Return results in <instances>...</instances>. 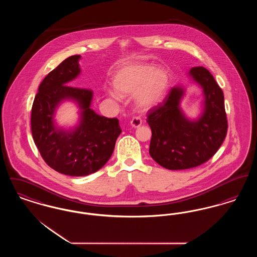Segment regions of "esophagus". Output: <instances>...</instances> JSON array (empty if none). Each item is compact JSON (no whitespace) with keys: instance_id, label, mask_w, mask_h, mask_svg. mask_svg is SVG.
Listing matches in <instances>:
<instances>
[{"instance_id":"34e87169","label":"esophagus","mask_w":257,"mask_h":257,"mask_svg":"<svg viewBox=\"0 0 257 257\" xmlns=\"http://www.w3.org/2000/svg\"><path fill=\"white\" fill-rule=\"evenodd\" d=\"M131 126L132 127H134V128H138V127H140L141 125H142V119L140 118V117H133V119L131 120Z\"/></svg>"}]
</instances>
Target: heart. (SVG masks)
<instances>
[{
    "label": "heart",
    "instance_id": "1",
    "mask_svg": "<svg viewBox=\"0 0 257 257\" xmlns=\"http://www.w3.org/2000/svg\"><path fill=\"white\" fill-rule=\"evenodd\" d=\"M113 87L110 97L118 99L119 94H134L135 106L147 110L160 104L167 95L170 86V75L163 67L147 63H131L120 67L113 76Z\"/></svg>",
    "mask_w": 257,
    "mask_h": 257
}]
</instances>
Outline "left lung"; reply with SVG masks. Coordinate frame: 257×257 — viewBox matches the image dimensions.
Wrapping results in <instances>:
<instances>
[{
    "label": "left lung",
    "instance_id": "obj_1",
    "mask_svg": "<svg viewBox=\"0 0 257 257\" xmlns=\"http://www.w3.org/2000/svg\"><path fill=\"white\" fill-rule=\"evenodd\" d=\"M189 75L202 87L201 115L189 120L180 109L181 86L172 87L162 103L148 110L151 128L149 154L165 169L177 171L202 165L214 156L227 132L224 97L213 75L203 66L191 68Z\"/></svg>",
    "mask_w": 257,
    "mask_h": 257
}]
</instances>
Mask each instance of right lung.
<instances>
[{
	"label": "right lung",
	"instance_id": "right-lung-1",
	"mask_svg": "<svg viewBox=\"0 0 257 257\" xmlns=\"http://www.w3.org/2000/svg\"><path fill=\"white\" fill-rule=\"evenodd\" d=\"M80 55L71 56L41 82L35 97L31 126L41 157L60 173L85 176L100 170L110 158L121 133L118 119L108 118L90 109L91 89L68 86L80 72ZM73 99L80 107V124L71 132L53 123L54 110L62 100Z\"/></svg>",
	"mask_w": 257,
	"mask_h": 257
}]
</instances>
